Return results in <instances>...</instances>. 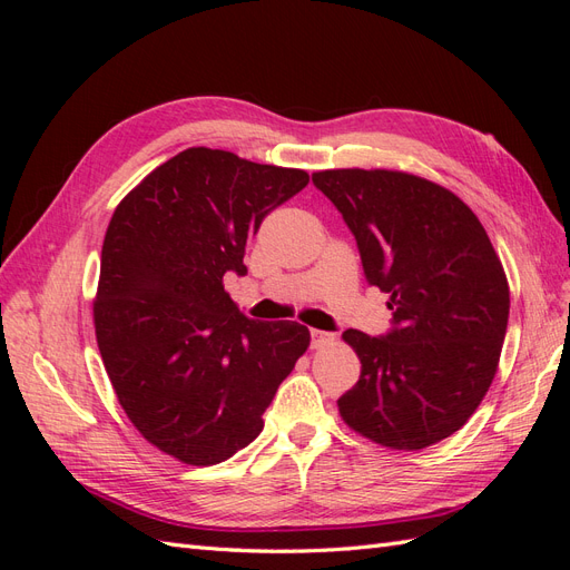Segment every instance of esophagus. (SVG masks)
I'll return each instance as SVG.
<instances>
[{
  "label": "esophagus",
  "instance_id": "34e87169",
  "mask_svg": "<svg viewBox=\"0 0 570 570\" xmlns=\"http://www.w3.org/2000/svg\"><path fill=\"white\" fill-rule=\"evenodd\" d=\"M333 342V335L331 333H323V331H312V347L314 350H321L325 347V344Z\"/></svg>",
  "mask_w": 570,
  "mask_h": 570
}]
</instances>
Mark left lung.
Returning <instances> with one entry per match:
<instances>
[{"label":"left lung","mask_w":570,"mask_h":570,"mask_svg":"<svg viewBox=\"0 0 570 570\" xmlns=\"http://www.w3.org/2000/svg\"><path fill=\"white\" fill-rule=\"evenodd\" d=\"M356 237L366 281L390 295L394 331H344L361 361L337 400L354 433L419 452L473 416L499 366L509 281L478 216L452 189L387 168L316 170Z\"/></svg>","instance_id":"8db88e82"}]
</instances>
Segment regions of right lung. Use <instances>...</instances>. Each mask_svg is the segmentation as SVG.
Masks as SVG:
<instances>
[{
    "label": "right lung",
    "mask_w": 570,
    "mask_h": 570,
    "mask_svg": "<svg viewBox=\"0 0 570 570\" xmlns=\"http://www.w3.org/2000/svg\"><path fill=\"white\" fill-rule=\"evenodd\" d=\"M308 183L302 168L189 147L120 199L101 245L97 347L118 404L149 444L214 465L264 428L275 390L308 350L297 321L247 318L223 289L249 237Z\"/></svg>",
    "instance_id": "right-lung-1"
}]
</instances>
